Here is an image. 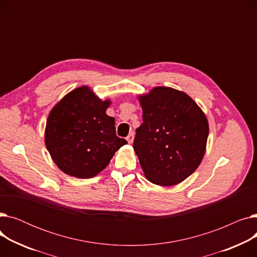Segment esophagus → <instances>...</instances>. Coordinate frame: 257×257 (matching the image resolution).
Returning a JSON list of instances; mask_svg holds the SVG:
<instances>
[{
	"mask_svg": "<svg viewBox=\"0 0 257 257\" xmlns=\"http://www.w3.org/2000/svg\"><path fill=\"white\" fill-rule=\"evenodd\" d=\"M126 140H127V142H128L129 144H132V143H133V140H134V133H133V132L129 133L128 137L126 138Z\"/></svg>",
	"mask_w": 257,
	"mask_h": 257,
	"instance_id": "34e87169",
	"label": "esophagus"
}]
</instances>
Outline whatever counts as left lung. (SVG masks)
<instances>
[{"label":"left lung","mask_w":257,"mask_h":257,"mask_svg":"<svg viewBox=\"0 0 257 257\" xmlns=\"http://www.w3.org/2000/svg\"><path fill=\"white\" fill-rule=\"evenodd\" d=\"M143 124L133 142L145 176L158 185H175L196 171L204 156L208 121L195 101L170 87L140 97Z\"/></svg>","instance_id":"8db88e82"}]
</instances>
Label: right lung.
<instances>
[{
	"instance_id": "right-lung-1",
	"label": "right lung",
	"mask_w": 257,
	"mask_h": 257,
	"mask_svg": "<svg viewBox=\"0 0 257 257\" xmlns=\"http://www.w3.org/2000/svg\"><path fill=\"white\" fill-rule=\"evenodd\" d=\"M88 87L74 89L52 109L46 127V147L54 163L77 178L96 176L127 141L116 137L114 118Z\"/></svg>"
}]
</instances>
